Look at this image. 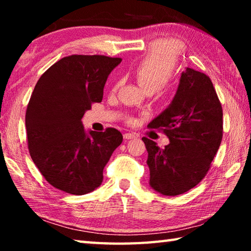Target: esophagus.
Here are the masks:
<instances>
[{"mask_svg":"<svg viewBox=\"0 0 251 251\" xmlns=\"http://www.w3.org/2000/svg\"><path fill=\"white\" fill-rule=\"evenodd\" d=\"M135 137H137L135 134H131V133H125L124 134V139H133Z\"/></svg>","mask_w":251,"mask_h":251,"instance_id":"obj_1","label":"esophagus"}]
</instances>
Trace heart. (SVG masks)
Instances as JSON below:
<instances>
[{
    "mask_svg": "<svg viewBox=\"0 0 251 251\" xmlns=\"http://www.w3.org/2000/svg\"><path fill=\"white\" fill-rule=\"evenodd\" d=\"M176 69L174 50L165 45H156L148 50L134 66L133 74L139 85L147 93H155L166 85ZM120 86V80L114 85V91ZM128 123H133L128 118Z\"/></svg>",
    "mask_w": 251,
    "mask_h": 251,
    "instance_id": "1",
    "label": "heart"
}]
</instances>
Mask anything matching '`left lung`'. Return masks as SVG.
Returning a JSON list of instances; mask_svg holds the SVG:
<instances>
[{"label":"left lung","mask_w":251,"mask_h":251,"mask_svg":"<svg viewBox=\"0 0 251 251\" xmlns=\"http://www.w3.org/2000/svg\"><path fill=\"white\" fill-rule=\"evenodd\" d=\"M223 107L209 76L182 72L172 104L148 124L169 138L165 148L143 137L148 152L150 185L166 196L184 194L209 171L223 139Z\"/></svg>","instance_id":"8db88e82"}]
</instances>
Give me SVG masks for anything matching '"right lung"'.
<instances>
[{
    "mask_svg": "<svg viewBox=\"0 0 251 251\" xmlns=\"http://www.w3.org/2000/svg\"><path fill=\"white\" fill-rule=\"evenodd\" d=\"M121 62L105 55H71L37 80L25 114L27 147L55 188L84 195L103 181L105 165L123 135L112 127L86 134L80 120L93 103L103 100L106 79Z\"/></svg>",
    "mask_w": 251,
    "mask_h": 251,
    "instance_id": "1",
    "label": "right lung"
}]
</instances>
